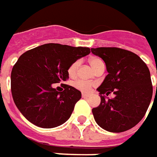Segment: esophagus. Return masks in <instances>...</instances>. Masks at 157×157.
Masks as SVG:
<instances>
[{"label": "esophagus", "mask_w": 157, "mask_h": 157, "mask_svg": "<svg viewBox=\"0 0 157 157\" xmlns=\"http://www.w3.org/2000/svg\"><path fill=\"white\" fill-rule=\"evenodd\" d=\"M89 96H90V94H85V93H83V94H82V97H83V98H87V97H89Z\"/></svg>", "instance_id": "1"}]
</instances>
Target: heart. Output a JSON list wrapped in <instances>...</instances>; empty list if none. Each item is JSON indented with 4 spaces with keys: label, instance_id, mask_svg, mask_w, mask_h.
I'll list each match as a JSON object with an SVG mask.
<instances>
[{
    "label": "heart",
    "instance_id": "b5f03b06",
    "mask_svg": "<svg viewBox=\"0 0 157 157\" xmlns=\"http://www.w3.org/2000/svg\"><path fill=\"white\" fill-rule=\"evenodd\" d=\"M89 63L92 65V67L94 68L95 71L100 68L102 65H105V63L103 62L102 59H100V57H91L89 59ZM79 64H80V61L79 60H76L73 63H71L70 64V66L68 67L67 70V73L70 78H75L77 73H78V70L79 67ZM95 83L94 82L91 81H86V80H84V79H78L72 83V86L80 91V92H84V93H89L91 91V89L95 86Z\"/></svg>",
    "mask_w": 157,
    "mask_h": 157
}]
</instances>
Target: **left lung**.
<instances>
[{"instance_id": "8db88e82", "label": "left lung", "mask_w": 157, "mask_h": 157, "mask_svg": "<svg viewBox=\"0 0 157 157\" xmlns=\"http://www.w3.org/2000/svg\"><path fill=\"white\" fill-rule=\"evenodd\" d=\"M91 51L104 60L108 71L97 89L101 101L92 110L95 121L113 133L132 128L144 117L153 94L147 64L134 52L121 48L100 47ZM112 92L115 98L105 100L103 94Z\"/></svg>"}]
</instances>
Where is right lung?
I'll list each match as a JSON object with an SVG mask.
<instances>
[{
	"instance_id": "obj_1",
	"label": "right lung",
	"mask_w": 157,
	"mask_h": 157,
	"mask_svg": "<svg viewBox=\"0 0 157 157\" xmlns=\"http://www.w3.org/2000/svg\"><path fill=\"white\" fill-rule=\"evenodd\" d=\"M90 51L87 47L46 44L20 56L11 71V93L15 105L29 121L52 128L69 119L81 93L64 84L62 92L52 86L66 81L70 64Z\"/></svg>"
}]
</instances>
